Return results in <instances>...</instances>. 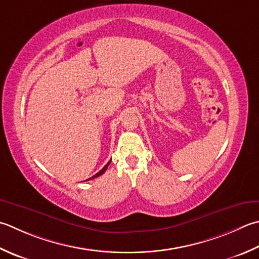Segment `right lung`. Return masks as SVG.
<instances>
[{
	"label": "right lung",
	"instance_id": "add662e5",
	"mask_svg": "<svg viewBox=\"0 0 259 259\" xmlns=\"http://www.w3.org/2000/svg\"><path fill=\"white\" fill-rule=\"evenodd\" d=\"M110 163H111V160L109 161V163H108V164H106V165H105V166L103 167V168H102V169H101V170L99 171V173H96L95 175H93L92 177H91V179H89V180H86V181H90V180H93V179H96V177H99L100 175H102V174L104 173V171L106 170V168H108V166H109V164H110Z\"/></svg>",
	"mask_w": 259,
	"mask_h": 259
}]
</instances>
